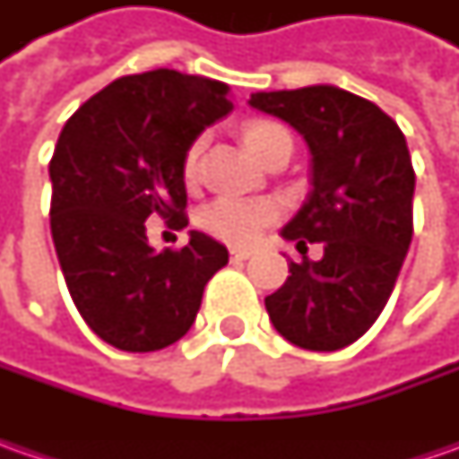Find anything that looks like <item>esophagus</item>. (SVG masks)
Segmentation results:
<instances>
[{"label":"esophagus","instance_id":"obj_1","mask_svg":"<svg viewBox=\"0 0 459 459\" xmlns=\"http://www.w3.org/2000/svg\"><path fill=\"white\" fill-rule=\"evenodd\" d=\"M230 255H232V260H247V257L253 255V250L250 247H232Z\"/></svg>","mask_w":459,"mask_h":459}]
</instances>
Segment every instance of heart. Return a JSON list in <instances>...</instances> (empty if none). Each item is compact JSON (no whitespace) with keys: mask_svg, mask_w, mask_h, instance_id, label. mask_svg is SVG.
I'll return each instance as SVG.
<instances>
[{"mask_svg":"<svg viewBox=\"0 0 459 459\" xmlns=\"http://www.w3.org/2000/svg\"><path fill=\"white\" fill-rule=\"evenodd\" d=\"M289 137V133L273 122H253L245 127V145L263 160L278 140ZM291 140V137H289ZM204 140H196L184 158V181L188 186L199 178V158H202ZM281 214V206L273 199H238V196H220L209 202L199 214V224L209 235L232 245H247Z\"/></svg>","mask_w":459,"mask_h":459,"instance_id":"heart-1","label":"heart"}]
</instances>
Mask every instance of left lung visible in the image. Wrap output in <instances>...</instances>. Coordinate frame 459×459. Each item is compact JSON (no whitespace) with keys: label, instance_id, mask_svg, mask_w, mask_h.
<instances>
[{"label":"left lung","instance_id":"1","mask_svg":"<svg viewBox=\"0 0 459 459\" xmlns=\"http://www.w3.org/2000/svg\"><path fill=\"white\" fill-rule=\"evenodd\" d=\"M250 107L289 122L311 151V194L283 227L299 245L322 242V260L289 263L265 296L273 326L296 347L342 350L376 325L414 235V166L398 125L337 86L257 91Z\"/></svg>","mask_w":459,"mask_h":459}]
</instances>
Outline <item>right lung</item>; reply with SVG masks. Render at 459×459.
<instances>
[{
    "mask_svg": "<svg viewBox=\"0 0 459 459\" xmlns=\"http://www.w3.org/2000/svg\"><path fill=\"white\" fill-rule=\"evenodd\" d=\"M230 86L170 68L122 76L83 101L50 158V232L74 304L107 344L152 352L178 342L227 247L191 232L155 253L145 221L186 227L184 158L232 112Z\"/></svg>",
    "mask_w": 459,
    "mask_h": 459,
    "instance_id": "right-lung-1",
    "label": "right lung"
}]
</instances>
